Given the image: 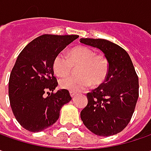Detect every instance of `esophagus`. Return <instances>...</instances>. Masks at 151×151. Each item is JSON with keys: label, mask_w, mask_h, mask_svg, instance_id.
<instances>
[{"label": "esophagus", "mask_w": 151, "mask_h": 151, "mask_svg": "<svg viewBox=\"0 0 151 151\" xmlns=\"http://www.w3.org/2000/svg\"><path fill=\"white\" fill-rule=\"evenodd\" d=\"M70 95L71 97H74L76 95V93L73 91H70Z\"/></svg>", "instance_id": "34e87169"}]
</instances>
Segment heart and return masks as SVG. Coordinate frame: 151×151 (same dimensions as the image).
<instances>
[{
    "label": "heart",
    "mask_w": 151,
    "mask_h": 151,
    "mask_svg": "<svg viewBox=\"0 0 151 151\" xmlns=\"http://www.w3.org/2000/svg\"><path fill=\"white\" fill-rule=\"evenodd\" d=\"M77 68L78 76H68L61 78L59 85L69 91H80L93 85L102 84L109 74V61L105 56L96 54L91 48L79 47L71 50L68 58L63 53L55 57L52 68L58 76L68 75L73 67Z\"/></svg>",
    "instance_id": "heart-1"
}]
</instances>
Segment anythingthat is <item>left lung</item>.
Wrapping results in <instances>:
<instances>
[{
	"mask_svg": "<svg viewBox=\"0 0 151 151\" xmlns=\"http://www.w3.org/2000/svg\"><path fill=\"white\" fill-rule=\"evenodd\" d=\"M80 42L99 49L109 61L106 80L87 93L88 104L81 119L91 132L110 136L129 123L139 98V79L126 51L104 39L81 38Z\"/></svg>",
	"mask_w": 151,
	"mask_h": 151,
	"instance_id": "1",
	"label": "left lung"
}]
</instances>
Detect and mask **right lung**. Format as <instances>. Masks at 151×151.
<instances>
[{"instance_id":"1","label":"right lung","mask_w":151,"mask_h":151,"mask_svg":"<svg viewBox=\"0 0 151 151\" xmlns=\"http://www.w3.org/2000/svg\"><path fill=\"white\" fill-rule=\"evenodd\" d=\"M78 37L45 34L32 40L17 57L11 72L8 93L14 116L27 130L39 132L52 125L59 118L61 108L72 99L67 89L53 93L58 83L52 63ZM45 93L49 95L45 96Z\"/></svg>"}]
</instances>
